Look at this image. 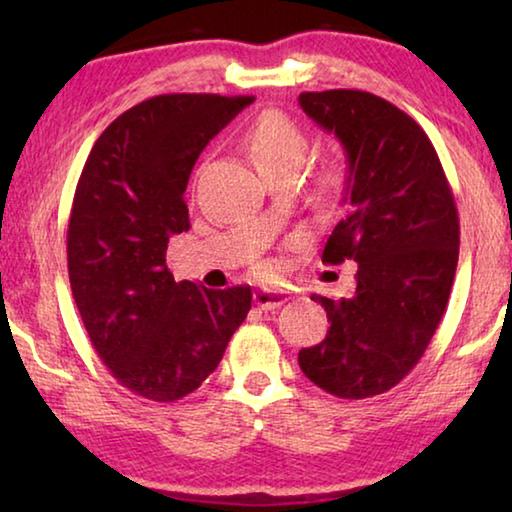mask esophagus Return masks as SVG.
Instances as JSON below:
<instances>
[{"label":"esophagus","instance_id":"esophagus-1","mask_svg":"<svg viewBox=\"0 0 512 512\" xmlns=\"http://www.w3.org/2000/svg\"><path fill=\"white\" fill-rule=\"evenodd\" d=\"M287 302V293L273 291V289H259L255 291V305L262 309H277Z\"/></svg>","mask_w":512,"mask_h":512}]
</instances>
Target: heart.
I'll list each match as a JSON object with an SVG mask.
<instances>
[{"instance_id":"b5f03b06","label":"heart","mask_w":512,"mask_h":512,"mask_svg":"<svg viewBox=\"0 0 512 512\" xmlns=\"http://www.w3.org/2000/svg\"><path fill=\"white\" fill-rule=\"evenodd\" d=\"M244 146L255 169L264 180L293 176L307 160L309 140L296 121L282 112H264L244 135ZM345 183V171L339 160L320 162L311 178L309 198L318 207L332 205Z\"/></svg>"}]
</instances>
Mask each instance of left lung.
I'll use <instances>...</instances> for the list:
<instances>
[{"label": "left lung", "mask_w": 512, "mask_h": 512, "mask_svg": "<svg viewBox=\"0 0 512 512\" xmlns=\"http://www.w3.org/2000/svg\"><path fill=\"white\" fill-rule=\"evenodd\" d=\"M300 106L348 153V214L323 262L359 264L352 298L311 296L332 325L298 354L300 370L341 400L391 391L443 320L458 264V212L418 121L363 90L302 92Z\"/></svg>", "instance_id": "8db88e82"}]
</instances>
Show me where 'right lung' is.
I'll return each mask as SVG.
<instances>
[{
    "label": "right lung",
    "mask_w": 512,
    "mask_h": 512,
    "mask_svg": "<svg viewBox=\"0 0 512 512\" xmlns=\"http://www.w3.org/2000/svg\"><path fill=\"white\" fill-rule=\"evenodd\" d=\"M255 97L160 94L121 112L85 160L67 225L74 302L99 359L153 402L194 393L223 359L253 302L176 282L173 235L189 230L185 189L205 144Z\"/></svg>",
    "instance_id": "right-lung-1"
}]
</instances>
